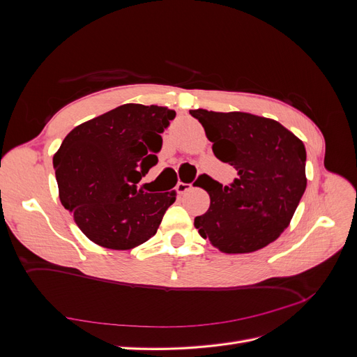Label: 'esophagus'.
I'll return each instance as SVG.
<instances>
[{
	"label": "esophagus",
	"mask_w": 357,
	"mask_h": 357,
	"mask_svg": "<svg viewBox=\"0 0 357 357\" xmlns=\"http://www.w3.org/2000/svg\"><path fill=\"white\" fill-rule=\"evenodd\" d=\"M190 188H192L190 183H183V181H180V183H177L176 190H177L178 193H185V192H188Z\"/></svg>",
	"instance_id": "1"
}]
</instances>
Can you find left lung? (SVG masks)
Instances as JSON below:
<instances>
[{"instance_id": "left-lung-1", "label": "left lung", "mask_w": 357, "mask_h": 357, "mask_svg": "<svg viewBox=\"0 0 357 357\" xmlns=\"http://www.w3.org/2000/svg\"><path fill=\"white\" fill-rule=\"evenodd\" d=\"M189 113L204 126L214 156L238 172L225 188L201 176L210 208L195 218L199 235L223 253H252L275 241L307 188L304 143L273 119L202 109Z\"/></svg>"}]
</instances>
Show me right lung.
I'll return each mask as SVG.
<instances>
[{"label":"right lung","mask_w":357,"mask_h":357,"mask_svg":"<svg viewBox=\"0 0 357 357\" xmlns=\"http://www.w3.org/2000/svg\"><path fill=\"white\" fill-rule=\"evenodd\" d=\"M176 112L123 104L75 126L53 156L59 199L95 244L129 250L156 234L176 190L149 193L137 183L158 164L160 134Z\"/></svg>","instance_id":"add662e5"}]
</instances>
